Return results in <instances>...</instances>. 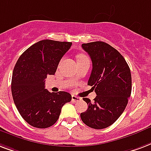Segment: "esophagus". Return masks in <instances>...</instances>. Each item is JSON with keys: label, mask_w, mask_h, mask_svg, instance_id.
Masks as SVG:
<instances>
[{"label": "esophagus", "mask_w": 151, "mask_h": 151, "mask_svg": "<svg viewBox=\"0 0 151 151\" xmlns=\"http://www.w3.org/2000/svg\"><path fill=\"white\" fill-rule=\"evenodd\" d=\"M72 101H73V102H78V101H81V98H79V97H78V96H72Z\"/></svg>", "instance_id": "obj_1"}]
</instances>
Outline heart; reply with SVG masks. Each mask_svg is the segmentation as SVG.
Segmentation results:
<instances>
[{"label": "heart", "mask_w": 151, "mask_h": 151, "mask_svg": "<svg viewBox=\"0 0 151 151\" xmlns=\"http://www.w3.org/2000/svg\"><path fill=\"white\" fill-rule=\"evenodd\" d=\"M86 58V55H78V60H79V59H81V58Z\"/></svg>", "instance_id": "obj_1"}]
</instances>
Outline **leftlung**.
<instances>
[{
    "mask_svg": "<svg viewBox=\"0 0 151 151\" xmlns=\"http://www.w3.org/2000/svg\"><path fill=\"white\" fill-rule=\"evenodd\" d=\"M81 47L92 60L88 86L95 89L96 96L93 103L83 98L88 106L81 119L94 129L106 128L116 121L127 104L132 93L131 70L121 54L106 42L96 41Z\"/></svg>",
    "mask_w": 151,
    "mask_h": 151,
    "instance_id": "left-lung-1",
    "label": "left lung"
}]
</instances>
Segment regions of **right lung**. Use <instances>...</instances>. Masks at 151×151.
I'll list each match as a JSON object with an SVG mask.
<instances>
[{
	"label": "right lung",
	"mask_w": 151,
	"mask_h": 151,
	"mask_svg": "<svg viewBox=\"0 0 151 151\" xmlns=\"http://www.w3.org/2000/svg\"><path fill=\"white\" fill-rule=\"evenodd\" d=\"M72 42L41 40L27 48L15 65L12 78V98L23 119L31 126L47 128L56 123L61 109L71 101L69 93H50L45 79L54 75Z\"/></svg>",
	"instance_id": "add662e5"
}]
</instances>
